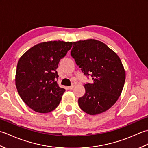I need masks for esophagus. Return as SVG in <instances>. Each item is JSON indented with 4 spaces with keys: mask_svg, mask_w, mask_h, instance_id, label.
Masks as SVG:
<instances>
[{
    "mask_svg": "<svg viewBox=\"0 0 148 148\" xmlns=\"http://www.w3.org/2000/svg\"><path fill=\"white\" fill-rule=\"evenodd\" d=\"M74 84H72V85L70 86H69L68 88H69V90H72V89L74 88Z\"/></svg>",
    "mask_w": 148,
    "mask_h": 148,
    "instance_id": "34e87169",
    "label": "esophagus"
}]
</instances>
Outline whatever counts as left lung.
I'll return each instance as SVG.
<instances>
[{"label": "left lung", "instance_id": "obj_1", "mask_svg": "<svg viewBox=\"0 0 148 148\" xmlns=\"http://www.w3.org/2000/svg\"><path fill=\"white\" fill-rule=\"evenodd\" d=\"M71 55L93 83L84 84L85 93L78 99L80 108L90 115L100 114L117 101L123 88L125 71L115 52L95 39L73 42Z\"/></svg>", "mask_w": 148, "mask_h": 148}]
</instances>
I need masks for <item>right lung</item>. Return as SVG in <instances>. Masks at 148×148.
I'll return each instance as SVG.
<instances>
[{"label":"right lung","mask_w":148,"mask_h":148,"mask_svg":"<svg viewBox=\"0 0 148 148\" xmlns=\"http://www.w3.org/2000/svg\"><path fill=\"white\" fill-rule=\"evenodd\" d=\"M72 46L60 40L39 43L19 60L16 86L22 100L34 111L48 113L59 105L65 90L58 86L56 69Z\"/></svg>","instance_id":"right-lung-1"}]
</instances>
